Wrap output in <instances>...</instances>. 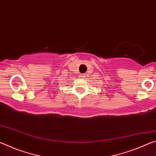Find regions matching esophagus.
<instances>
[{
  "label": "esophagus",
  "mask_w": 156,
  "mask_h": 156,
  "mask_svg": "<svg viewBox=\"0 0 156 156\" xmlns=\"http://www.w3.org/2000/svg\"><path fill=\"white\" fill-rule=\"evenodd\" d=\"M85 75H86V74H81V77H82V78H84V77H85V76H86Z\"/></svg>",
  "instance_id": "obj_1"
}]
</instances>
